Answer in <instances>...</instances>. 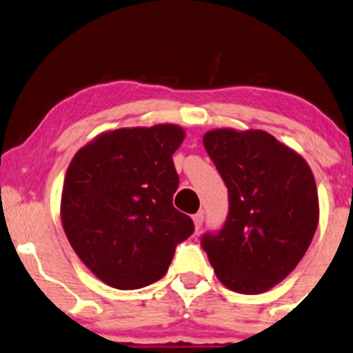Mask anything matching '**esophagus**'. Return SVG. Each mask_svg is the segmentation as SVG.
Listing matches in <instances>:
<instances>
[{
  "label": "esophagus",
  "mask_w": 353,
  "mask_h": 353,
  "mask_svg": "<svg viewBox=\"0 0 353 353\" xmlns=\"http://www.w3.org/2000/svg\"><path fill=\"white\" fill-rule=\"evenodd\" d=\"M192 221H194V226H196V230H199V228H201L203 221H205V214H203V211H199V213H196L194 216H192Z\"/></svg>",
  "instance_id": "34e87169"
}]
</instances>
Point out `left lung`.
<instances>
[{"label": "left lung", "instance_id": "left-lung-1", "mask_svg": "<svg viewBox=\"0 0 353 353\" xmlns=\"http://www.w3.org/2000/svg\"><path fill=\"white\" fill-rule=\"evenodd\" d=\"M203 143L228 188L223 228L201 245L225 288L261 294L306 254L318 220V189L306 161L264 130H210Z\"/></svg>", "mask_w": 353, "mask_h": 353}]
</instances>
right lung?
I'll return each mask as SVG.
<instances>
[{
  "label": "right lung",
  "mask_w": 353,
  "mask_h": 353,
  "mask_svg": "<svg viewBox=\"0 0 353 353\" xmlns=\"http://www.w3.org/2000/svg\"><path fill=\"white\" fill-rule=\"evenodd\" d=\"M179 125L99 133L68 167L61 220L70 247L103 283L140 289L165 276L177 243L194 232L172 196L179 176L172 154Z\"/></svg>",
  "instance_id": "1"
}]
</instances>
